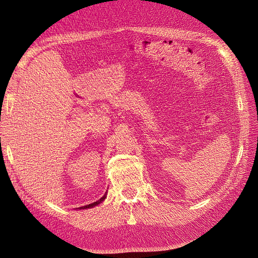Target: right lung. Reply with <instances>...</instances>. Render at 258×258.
Wrapping results in <instances>:
<instances>
[{"mask_svg":"<svg viewBox=\"0 0 258 258\" xmlns=\"http://www.w3.org/2000/svg\"><path fill=\"white\" fill-rule=\"evenodd\" d=\"M105 197H106V194L104 195V196L102 197V198H100L98 201H96V202H92V204H90V205H87V206H84V207H81L80 209H88V208H92V207H95V206H97V205H99L100 202H102L104 199H105Z\"/></svg>","mask_w":258,"mask_h":258,"instance_id":"1","label":"right lung"}]
</instances>
